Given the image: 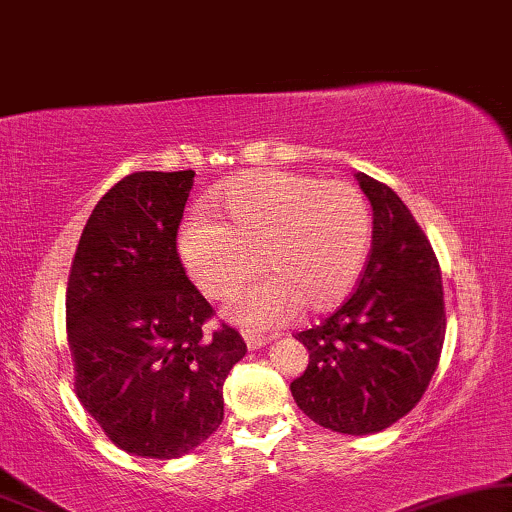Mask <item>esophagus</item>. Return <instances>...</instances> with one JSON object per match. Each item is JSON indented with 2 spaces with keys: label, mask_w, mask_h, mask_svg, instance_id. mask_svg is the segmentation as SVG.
Instances as JSON below:
<instances>
[{
  "label": "esophagus",
  "mask_w": 512,
  "mask_h": 512,
  "mask_svg": "<svg viewBox=\"0 0 512 512\" xmlns=\"http://www.w3.org/2000/svg\"><path fill=\"white\" fill-rule=\"evenodd\" d=\"M243 339H245V346H248L250 351L262 349V346H267V344H269V337H264V335H255V332H245Z\"/></svg>",
  "instance_id": "1"
}]
</instances>
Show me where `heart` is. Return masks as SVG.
<instances>
[{"instance_id": "obj_1", "label": "heart", "mask_w": 512, "mask_h": 512, "mask_svg": "<svg viewBox=\"0 0 512 512\" xmlns=\"http://www.w3.org/2000/svg\"><path fill=\"white\" fill-rule=\"evenodd\" d=\"M220 210L227 222L208 213L189 217L180 231V257L208 297L231 295L257 267L267 271L231 302L238 323L276 327L299 306L330 311L356 288L372 217L351 182L257 170L222 194Z\"/></svg>"}]
</instances>
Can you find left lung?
<instances>
[{
  "mask_svg": "<svg viewBox=\"0 0 512 512\" xmlns=\"http://www.w3.org/2000/svg\"><path fill=\"white\" fill-rule=\"evenodd\" d=\"M372 206V250L353 295L323 325L299 332L309 367L290 384L311 421L370 435L403 419L426 393L445 342L440 264L391 187L356 173Z\"/></svg>",
  "mask_w": 512,
  "mask_h": 512,
  "instance_id": "left-lung-1",
  "label": "left lung"
}]
</instances>
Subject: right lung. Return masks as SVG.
I'll list each match as a JSON object with an SVG mask.
<instances>
[{
    "instance_id": "obj_1",
    "label": "right lung",
    "mask_w": 512,
    "mask_h": 512,
    "mask_svg": "<svg viewBox=\"0 0 512 512\" xmlns=\"http://www.w3.org/2000/svg\"><path fill=\"white\" fill-rule=\"evenodd\" d=\"M194 170H142L98 201L67 283L74 386L109 440L145 459H177L224 419L222 386L245 356L177 257Z\"/></svg>"
}]
</instances>
